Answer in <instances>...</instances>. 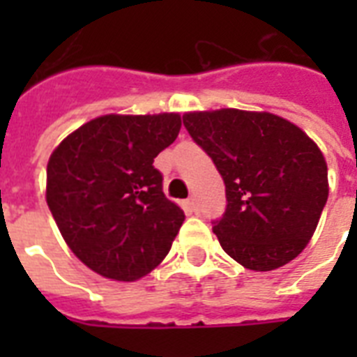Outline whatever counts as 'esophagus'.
<instances>
[{
	"label": "esophagus",
	"instance_id": "esophagus-1",
	"mask_svg": "<svg viewBox=\"0 0 357 357\" xmlns=\"http://www.w3.org/2000/svg\"><path fill=\"white\" fill-rule=\"evenodd\" d=\"M187 207H189L190 213H198V206H196L195 198H190V200L187 202Z\"/></svg>",
	"mask_w": 357,
	"mask_h": 357
}]
</instances>
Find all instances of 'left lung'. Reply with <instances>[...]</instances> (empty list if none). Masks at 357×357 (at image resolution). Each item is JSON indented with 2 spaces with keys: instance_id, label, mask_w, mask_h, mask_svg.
<instances>
[{
  "instance_id": "left-lung-1",
  "label": "left lung",
  "mask_w": 357,
  "mask_h": 357,
  "mask_svg": "<svg viewBox=\"0 0 357 357\" xmlns=\"http://www.w3.org/2000/svg\"><path fill=\"white\" fill-rule=\"evenodd\" d=\"M226 185V211L213 222L224 252L250 271L293 261L315 234L328 200L319 146L271 113L220 109L183 114Z\"/></svg>"
}]
</instances>
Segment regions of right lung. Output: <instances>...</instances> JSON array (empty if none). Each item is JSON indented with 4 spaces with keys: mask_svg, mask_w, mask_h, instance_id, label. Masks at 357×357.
Listing matches in <instances>:
<instances>
[{
    "mask_svg": "<svg viewBox=\"0 0 357 357\" xmlns=\"http://www.w3.org/2000/svg\"><path fill=\"white\" fill-rule=\"evenodd\" d=\"M179 129L176 113L105 114L50 157V211L70 250L98 274L135 282L168 254L185 213L162 192L153 159Z\"/></svg>",
    "mask_w": 357,
    "mask_h": 357,
    "instance_id": "right-lung-1",
    "label": "right lung"
}]
</instances>
